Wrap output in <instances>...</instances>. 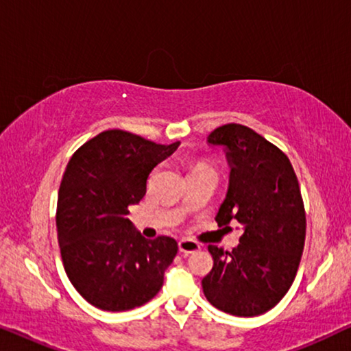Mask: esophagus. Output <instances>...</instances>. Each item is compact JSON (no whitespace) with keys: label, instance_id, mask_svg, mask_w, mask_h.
<instances>
[{"label":"esophagus","instance_id":"1","mask_svg":"<svg viewBox=\"0 0 351 351\" xmlns=\"http://www.w3.org/2000/svg\"><path fill=\"white\" fill-rule=\"evenodd\" d=\"M201 249V246L193 239H180L179 241V251L184 254V256H189V254H193V252H198Z\"/></svg>","mask_w":351,"mask_h":351}]
</instances>
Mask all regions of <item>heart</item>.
<instances>
[{"mask_svg":"<svg viewBox=\"0 0 351 351\" xmlns=\"http://www.w3.org/2000/svg\"><path fill=\"white\" fill-rule=\"evenodd\" d=\"M203 166H204V165H195L193 167H191V169H196V167H203Z\"/></svg>","mask_w":351,"mask_h":351,"instance_id":"obj_1","label":"heart"}]
</instances>
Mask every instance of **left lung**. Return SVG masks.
Instances as JSON below:
<instances>
[{
  "label": "left lung",
  "mask_w": 351,
  "mask_h": 351,
  "mask_svg": "<svg viewBox=\"0 0 351 351\" xmlns=\"http://www.w3.org/2000/svg\"><path fill=\"white\" fill-rule=\"evenodd\" d=\"M222 147L230 166L228 190L215 222L232 220L243 234L233 251L209 244L214 267L203 292L215 308L234 316L271 310L294 281L305 244V209L299 180L280 148L241 124H225L208 136Z\"/></svg>",
  "instance_id": "1"
}]
</instances>
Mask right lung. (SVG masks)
Returning <instances> with one entry per match:
<instances>
[{
  "label": "right lung",
  "mask_w": 351,
  "mask_h": 351,
  "mask_svg": "<svg viewBox=\"0 0 351 351\" xmlns=\"http://www.w3.org/2000/svg\"><path fill=\"white\" fill-rule=\"evenodd\" d=\"M179 145L112 129L81 145L66 165L57 199V238L66 275L90 305L126 311L160 292L177 241L143 238L128 214L145 196L153 167Z\"/></svg>",
  "instance_id": "obj_1"
}]
</instances>
